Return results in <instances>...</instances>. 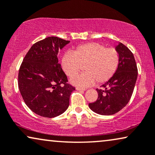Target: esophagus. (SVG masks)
<instances>
[{
    "instance_id": "1",
    "label": "esophagus",
    "mask_w": 155,
    "mask_h": 155,
    "mask_svg": "<svg viewBox=\"0 0 155 155\" xmlns=\"http://www.w3.org/2000/svg\"><path fill=\"white\" fill-rule=\"evenodd\" d=\"M76 90H82V91H85V88H82V87H76Z\"/></svg>"
}]
</instances>
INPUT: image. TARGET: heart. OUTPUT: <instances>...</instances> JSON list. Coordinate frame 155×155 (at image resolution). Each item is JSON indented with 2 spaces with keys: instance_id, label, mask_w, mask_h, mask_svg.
Segmentation results:
<instances>
[{
  "instance_id": "b5f03b06",
  "label": "heart",
  "mask_w": 155,
  "mask_h": 155,
  "mask_svg": "<svg viewBox=\"0 0 155 155\" xmlns=\"http://www.w3.org/2000/svg\"><path fill=\"white\" fill-rule=\"evenodd\" d=\"M120 56L114 48H106L99 43H90L80 45L73 53L64 54L62 68L68 77L71 78L84 66L86 71L70 80L74 85L87 87L104 83L111 79L117 71Z\"/></svg>"
}]
</instances>
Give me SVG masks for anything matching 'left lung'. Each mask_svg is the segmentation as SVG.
<instances>
[{"mask_svg": "<svg viewBox=\"0 0 155 155\" xmlns=\"http://www.w3.org/2000/svg\"><path fill=\"white\" fill-rule=\"evenodd\" d=\"M115 49L120 56L117 71L102 85V89H96L97 100L89 104L92 111L102 115L114 114L125 107L131 98L137 78L136 62L129 48L119 43Z\"/></svg>", "mask_w": 155, "mask_h": 155, "instance_id": "1", "label": "left lung"}]
</instances>
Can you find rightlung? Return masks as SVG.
I'll use <instances>...</instances> for the list:
<instances>
[{"mask_svg":"<svg viewBox=\"0 0 155 155\" xmlns=\"http://www.w3.org/2000/svg\"><path fill=\"white\" fill-rule=\"evenodd\" d=\"M70 43L48 37L33 44L24 58L18 73L22 97L33 112L44 117L63 114L75 88L68 83L67 76L58 63L60 50Z\"/></svg>","mask_w":155,"mask_h":155,"instance_id":"right-lung-1","label":"right lung"}]
</instances>
